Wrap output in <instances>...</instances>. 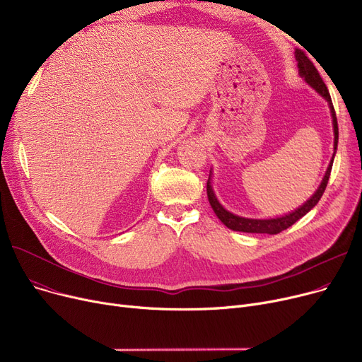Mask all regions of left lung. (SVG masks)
Listing matches in <instances>:
<instances>
[{"mask_svg":"<svg viewBox=\"0 0 362 362\" xmlns=\"http://www.w3.org/2000/svg\"><path fill=\"white\" fill-rule=\"evenodd\" d=\"M295 57H296V62H298V67H299V74L302 76L303 79H305V82L308 85H311L321 97H325L329 103V107H330V111H332V117H333V130H334V151L337 149V139H339V129H337V119H336V112H334V107H333V103H332V98H330V93H329V89L326 86V83L322 82L321 76L318 73V70L315 69V66L313 64V62L308 59L307 54L300 51V49H296L295 52ZM334 158V156H333ZM332 165H333V160L330 161L329 167H327V171L325 175V179H322L321 185L318 186L317 192L305 202L302 206H299L298 210H295L293 213L291 214H286L283 217H277V218H269V220H255V218H245V217H239V216H235L232 213H229L227 210H224V208L220 205V202L217 201L213 189H211V185H210V179H208L206 182V195H208V201H210V205L214 210L216 216L220 218V221L229 227V229L232 230H236V232H245V233H267V235H277L283 230H286L288 227H291L293 223H296L300 217L305 216L308 211H311L313 208L318 204V201L321 199L322 194H325L326 191V186H327V182H329V177H330V171H332Z\"/></svg>","mask_w":362,"mask_h":362,"instance_id":"obj_1","label":"left lung"}]
</instances>
